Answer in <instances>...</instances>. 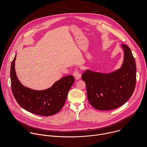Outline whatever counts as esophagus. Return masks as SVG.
I'll return each instance as SVG.
<instances>
[{
	"instance_id": "obj_1",
	"label": "esophagus",
	"mask_w": 147,
	"mask_h": 147,
	"mask_svg": "<svg viewBox=\"0 0 147 147\" xmlns=\"http://www.w3.org/2000/svg\"><path fill=\"white\" fill-rule=\"evenodd\" d=\"M73 76L74 77V78H76V80H79L81 77V74L80 73V71H78V69H76L75 71H74V73H73Z\"/></svg>"
}]
</instances>
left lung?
Returning <instances> with one entry per match:
<instances>
[{
    "instance_id": "1",
    "label": "left lung",
    "mask_w": 147,
    "mask_h": 147,
    "mask_svg": "<svg viewBox=\"0 0 147 147\" xmlns=\"http://www.w3.org/2000/svg\"><path fill=\"white\" fill-rule=\"evenodd\" d=\"M124 59L121 67L109 73L86 70L82 74L87 98L98 110L109 111L126 102L133 95L136 84V61L130 48L121 45Z\"/></svg>"
}]
</instances>
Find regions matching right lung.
<instances>
[{"label": "right lung", "mask_w": 147, "mask_h": 147, "mask_svg": "<svg viewBox=\"0 0 147 147\" xmlns=\"http://www.w3.org/2000/svg\"><path fill=\"white\" fill-rule=\"evenodd\" d=\"M16 55L10 69L13 94L21 107L32 113L49 116L59 112L63 107L68 92L74 82L73 76L62 77L45 90H34L21 84L15 70Z\"/></svg>", "instance_id": "1"}]
</instances>
